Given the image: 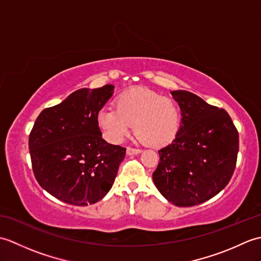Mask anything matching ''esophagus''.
I'll return each mask as SVG.
<instances>
[{
  "mask_svg": "<svg viewBox=\"0 0 261 261\" xmlns=\"http://www.w3.org/2000/svg\"><path fill=\"white\" fill-rule=\"evenodd\" d=\"M141 150L140 149H136V148H131V147H127L126 148V154L127 156H132V154H138L140 153Z\"/></svg>",
  "mask_w": 261,
  "mask_h": 261,
  "instance_id": "34e87169",
  "label": "esophagus"
}]
</instances>
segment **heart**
<instances>
[{
  "instance_id": "1",
  "label": "heart",
  "mask_w": 261,
  "mask_h": 261,
  "mask_svg": "<svg viewBox=\"0 0 261 261\" xmlns=\"http://www.w3.org/2000/svg\"><path fill=\"white\" fill-rule=\"evenodd\" d=\"M115 109L103 108L96 121L105 140L120 143L135 124L138 139L151 147H164L173 141L180 126V112L168 97L148 90L135 87L119 94Z\"/></svg>"
}]
</instances>
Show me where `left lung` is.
Returning <instances> with one entry per match:
<instances>
[{"instance_id": "obj_1", "label": "left lung", "mask_w": 261, "mask_h": 261, "mask_svg": "<svg viewBox=\"0 0 261 261\" xmlns=\"http://www.w3.org/2000/svg\"><path fill=\"white\" fill-rule=\"evenodd\" d=\"M181 124L170 145L160 149L152 174L158 191L176 206H194L229 184L239 151V134L225 110L187 91H173Z\"/></svg>"}]
</instances>
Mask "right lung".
Segmentation results:
<instances>
[{
    "mask_svg": "<svg viewBox=\"0 0 261 261\" xmlns=\"http://www.w3.org/2000/svg\"><path fill=\"white\" fill-rule=\"evenodd\" d=\"M114 86L81 88L39 114L29 136L33 174L59 201L85 206L107 195L125 148L102 138L96 116Z\"/></svg>",
    "mask_w": 261,
    "mask_h": 261,
    "instance_id": "right-lung-1",
    "label": "right lung"
}]
</instances>
